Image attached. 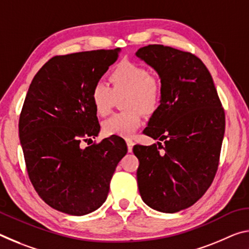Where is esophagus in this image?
<instances>
[{
    "mask_svg": "<svg viewBox=\"0 0 249 249\" xmlns=\"http://www.w3.org/2000/svg\"><path fill=\"white\" fill-rule=\"evenodd\" d=\"M126 144H127V149H128V151L129 153H132V150H133V146H134V142L132 141V140H126Z\"/></svg>",
    "mask_w": 249,
    "mask_h": 249,
    "instance_id": "obj_1",
    "label": "esophagus"
}]
</instances>
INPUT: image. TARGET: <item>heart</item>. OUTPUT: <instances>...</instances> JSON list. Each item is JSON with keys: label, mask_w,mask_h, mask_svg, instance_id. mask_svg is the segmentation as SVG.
<instances>
[{"label": "heart", "mask_w": 249, "mask_h": 249, "mask_svg": "<svg viewBox=\"0 0 249 249\" xmlns=\"http://www.w3.org/2000/svg\"><path fill=\"white\" fill-rule=\"evenodd\" d=\"M109 82H96L91 89V102L100 116L107 115L114 105L115 98L125 94V111L116 113L104 121L103 130L107 135L130 137L142 124V112L151 114L161 101V87L150 77L145 67L130 61H121L109 73Z\"/></svg>", "instance_id": "obj_1"}]
</instances>
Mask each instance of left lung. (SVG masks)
Returning <instances> with one entry per match:
<instances>
[{"label": "left lung", "instance_id": "left-lung-1", "mask_svg": "<svg viewBox=\"0 0 249 249\" xmlns=\"http://www.w3.org/2000/svg\"><path fill=\"white\" fill-rule=\"evenodd\" d=\"M136 56L156 70L161 101L144 134L163 141L135 145L137 183L142 201L175 213L196 203L215 177L225 114L212 75L191 53L163 45L140 48Z\"/></svg>", "mask_w": 249, "mask_h": 249}]
</instances>
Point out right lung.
I'll list each match as a JSON object with an SVG mask.
<instances>
[{"instance_id":"add662e5","label":"right lung","mask_w":249,"mask_h":249,"mask_svg":"<svg viewBox=\"0 0 249 249\" xmlns=\"http://www.w3.org/2000/svg\"><path fill=\"white\" fill-rule=\"evenodd\" d=\"M120 52L53 57L34 77L20 112L19 141L31 182L49 206L70 215H86L104 203L117 163L127 153L116 135L81 147L100 132L92 87Z\"/></svg>"}]
</instances>
